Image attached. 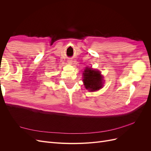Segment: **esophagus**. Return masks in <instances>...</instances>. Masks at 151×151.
Instances as JSON below:
<instances>
[{"mask_svg": "<svg viewBox=\"0 0 151 151\" xmlns=\"http://www.w3.org/2000/svg\"><path fill=\"white\" fill-rule=\"evenodd\" d=\"M67 62H68V63H70V64H71V63H72V60H68Z\"/></svg>", "mask_w": 151, "mask_h": 151, "instance_id": "1", "label": "esophagus"}]
</instances>
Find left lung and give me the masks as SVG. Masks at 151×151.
<instances>
[{"label": "left lung", "instance_id": "8db88e82", "mask_svg": "<svg viewBox=\"0 0 151 151\" xmlns=\"http://www.w3.org/2000/svg\"><path fill=\"white\" fill-rule=\"evenodd\" d=\"M83 77L84 85L88 91L93 92L103 88V77L99 70L86 67L83 73Z\"/></svg>", "mask_w": 151, "mask_h": 151}]
</instances>
